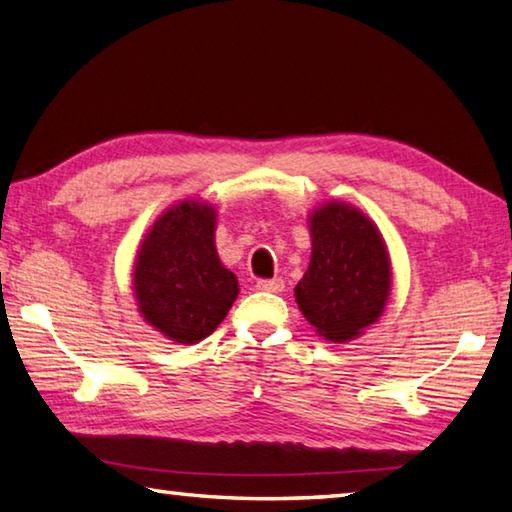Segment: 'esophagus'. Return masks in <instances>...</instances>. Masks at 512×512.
<instances>
[{
	"label": "esophagus",
	"instance_id": "obj_1",
	"mask_svg": "<svg viewBox=\"0 0 512 512\" xmlns=\"http://www.w3.org/2000/svg\"><path fill=\"white\" fill-rule=\"evenodd\" d=\"M257 288H259V291H266V293H282L284 282L280 280V277H275V280H259Z\"/></svg>",
	"mask_w": 512,
	"mask_h": 512
}]
</instances>
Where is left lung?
<instances>
[{
  "instance_id": "1",
  "label": "left lung",
  "mask_w": 512,
  "mask_h": 512,
  "mask_svg": "<svg viewBox=\"0 0 512 512\" xmlns=\"http://www.w3.org/2000/svg\"><path fill=\"white\" fill-rule=\"evenodd\" d=\"M311 262L295 302L324 340L347 342L383 313L392 266L374 221L349 203L329 201L309 215Z\"/></svg>"
}]
</instances>
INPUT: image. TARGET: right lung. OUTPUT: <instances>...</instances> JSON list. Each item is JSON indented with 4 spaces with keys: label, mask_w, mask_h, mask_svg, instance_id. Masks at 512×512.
<instances>
[{
    "label": "right lung",
    "mask_w": 512,
    "mask_h": 512,
    "mask_svg": "<svg viewBox=\"0 0 512 512\" xmlns=\"http://www.w3.org/2000/svg\"><path fill=\"white\" fill-rule=\"evenodd\" d=\"M217 210L181 201L154 221L134 264V295L143 320L179 345L208 338L239 295L235 273L219 262Z\"/></svg>",
    "instance_id": "obj_1"
}]
</instances>
